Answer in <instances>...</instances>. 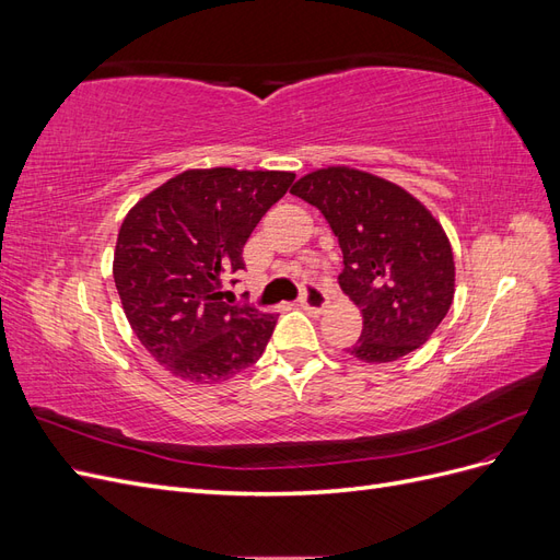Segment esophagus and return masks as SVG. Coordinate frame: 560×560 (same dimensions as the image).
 I'll return each mask as SVG.
<instances>
[{"label":"esophagus","instance_id":"obj_1","mask_svg":"<svg viewBox=\"0 0 560 560\" xmlns=\"http://www.w3.org/2000/svg\"><path fill=\"white\" fill-rule=\"evenodd\" d=\"M327 303H329V299H327L325 292L319 290V287L311 284V287H306V290H303V296H301L303 311H308V313H313V315H319L322 311L327 308Z\"/></svg>","mask_w":560,"mask_h":560}]
</instances>
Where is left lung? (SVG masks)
Segmentation results:
<instances>
[{"label":"left lung","instance_id":"8db88e82","mask_svg":"<svg viewBox=\"0 0 560 560\" xmlns=\"http://www.w3.org/2000/svg\"><path fill=\"white\" fill-rule=\"evenodd\" d=\"M290 194L325 214L343 252L338 284L364 319L348 352L385 364L428 343L455 294L453 249L434 214L399 184L348 165L303 175Z\"/></svg>","mask_w":560,"mask_h":560}]
</instances>
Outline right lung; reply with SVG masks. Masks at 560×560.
I'll use <instances>...</instances> for the list:
<instances>
[{"mask_svg": "<svg viewBox=\"0 0 560 560\" xmlns=\"http://www.w3.org/2000/svg\"><path fill=\"white\" fill-rule=\"evenodd\" d=\"M292 182L284 171L191 167L124 217L116 292L135 336L173 376L219 383L261 358L278 315L229 306L219 290L245 268L249 233Z\"/></svg>", "mask_w": 560, "mask_h": 560, "instance_id": "right-lung-1", "label": "right lung"}]
</instances>
